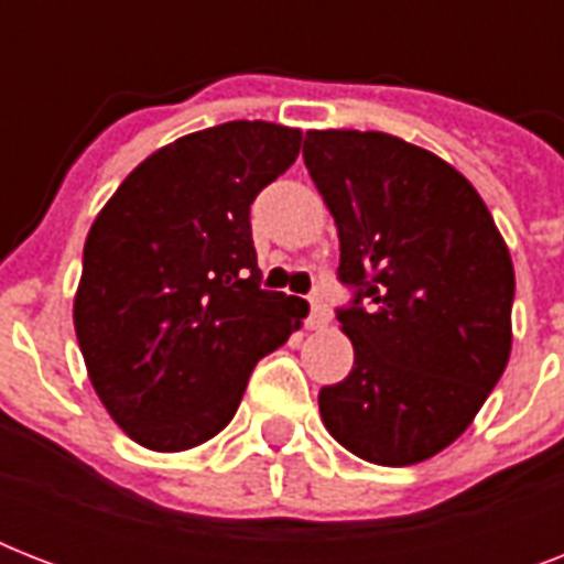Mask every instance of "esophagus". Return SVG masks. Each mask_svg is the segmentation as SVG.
Wrapping results in <instances>:
<instances>
[{
	"label": "esophagus",
	"mask_w": 564,
	"mask_h": 564,
	"mask_svg": "<svg viewBox=\"0 0 564 564\" xmlns=\"http://www.w3.org/2000/svg\"><path fill=\"white\" fill-rule=\"evenodd\" d=\"M330 322V316H327V310L318 304V301H310V316H307V327L310 330H322V327Z\"/></svg>",
	"instance_id": "obj_1"
}]
</instances>
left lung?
<instances>
[{
    "mask_svg": "<svg viewBox=\"0 0 564 564\" xmlns=\"http://www.w3.org/2000/svg\"><path fill=\"white\" fill-rule=\"evenodd\" d=\"M304 163L336 221L339 278L357 286L336 316L354 369L318 392L322 421L366 463H424L463 436L507 369V242L471 181L401 137L307 131Z\"/></svg>",
    "mask_w": 564,
    "mask_h": 564,
    "instance_id": "left-lung-1",
    "label": "left lung"
}]
</instances>
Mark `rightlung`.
Segmentation results:
<instances>
[{
  "label": "right lung",
  "instance_id": "1",
  "mask_svg": "<svg viewBox=\"0 0 564 564\" xmlns=\"http://www.w3.org/2000/svg\"><path fill=\"white\" fill-rule=\"evenodd\" d=\"M299 128L237 119L149 154L84 242L73 322L87 377L128 438L178 454L237 412L307 301L260 290L251 202L290 170Z\"/></svg>",
  "mask_w": 564,
  "mask_h": 564
}]
</instances>
